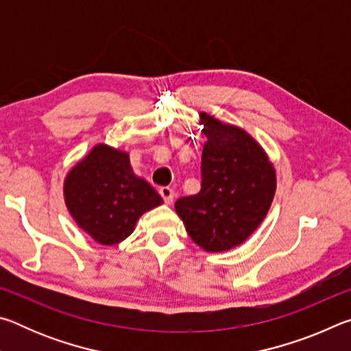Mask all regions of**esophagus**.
<instances>
[{
  "instance_id": "1",
  "label": "esophagus",
  "mask_w": 351,
  "mask_h": 351,
  "mask_svg": "<svg viewBox=\"0 0 351 351\" xmlns=\"http://www.w3.org/2000/svg\"><path fill=\"white\" fill-rule=\"evenodd\" d=\"M159 195H161V197H162L165 204H171V203H173V198H175L173 189H170V187H161V189H159Z\"/></svg>"
}]
</instances>
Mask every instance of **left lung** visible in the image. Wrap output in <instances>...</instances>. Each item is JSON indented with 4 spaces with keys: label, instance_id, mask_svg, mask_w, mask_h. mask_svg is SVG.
Listing matches in <instances>:
<instances>
[{
    "label": "left lung",
    "instance_id": "1",
    "mask_svg": "<svg viewBox=\"0 0 351 351\" xmlns=\"http://www.w3.org/2000/svg\"><path fill=\"white\" fill-rule=\"evenodd\" d=\"M207 142L201 156V190L175 203L186 230L207 252L241 245L268 213L276 170L251 134L199 112Z\"/></svg>",
    "mask_w": 351,
    "mask_h": 351
}]
</instances>
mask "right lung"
<instances>
[{"label":"right lung","mask_w":351,"mask_h":351,"mask_svg":"<svg viewBox=\"0 0 351 351\" xmlns=\"http://www.w3.org/2000/svg\"><path fill=\"white\" fill-rule=\"evenodd\" d=\"M64 203L79 228L100 245H117L142 213L162 204L145 180L133 173L127 152L99 144L64 178Z\"/></svg>","instance_id":"add662e5"}]
</instances>
